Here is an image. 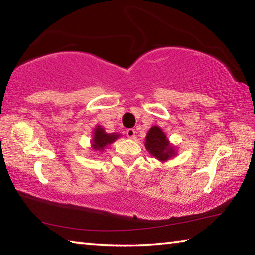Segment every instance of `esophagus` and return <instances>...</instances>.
<instances>
[{
    "label": "esophagus",
    "mask_w": 255,
    "mask_h": 255,
    "mask_svg": "<svg viewBox=\"0 0 255 255\" xmlns=\"http://www.w3.org/2000/svg\"><path fill=\"white\" fill-rule=\"evenodd\" d=\"M126 135H127L128 138H130V139H135V137H136L135 129H132V128L127 129V130H126Z\"/></svg>",
    "instance_id": "esophagus-1"
}]
</instances>
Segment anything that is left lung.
Returning <instances> with one entry per match:
<instances>
[{"instance_id": "left-lung-1", "label": "left lung", "mask_w": 255, "mask_h": 255, "mask_svg": "<svg viewBox=\"0 0 255 255\" xmlns=\"http://www.w3.org/2000/svg\"><path fill=\"white\" fill-rule=\"evenodd\" d=\"M145 147L149 154H152L154 157H156L159 161H166L174 154V150L169 144L166 136L164 135L161 128H158L157 126H154L149 129L147 136H146Z\"/></svg>"}]
</instances>
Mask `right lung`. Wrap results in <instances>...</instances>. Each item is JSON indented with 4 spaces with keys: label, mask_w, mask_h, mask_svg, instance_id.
Returning <instances> with one entry per match:
<instances>
[{
    "label": "right lung",
    "mask_w": 255,
    "mask_h": 255,
    "mask_svg": "<svg viewBox=\"0 0 255 255\" xmlns=\"http://www.w3.org/2000/svg\"><path fill=\"white\" fill-rule=\"evenodd\" d=\"M118 137L119 135H116V133H106L105 130H103V128L98 126L96 128V130H94L92 147L94 148V150L105 149L107 145L114 143Z\"/></svg>",
    "instance_id": "1"
}]
</instances>
